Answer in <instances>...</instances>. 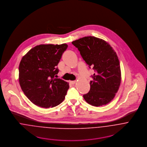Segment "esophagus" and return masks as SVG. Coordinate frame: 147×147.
Wrapping results in <instances>:
<instances>
[{
	"instance_id": "esophagus-1",
	"label": "esophagus",
	"mask_w": 147,
	"mask_h": 147,
	"mask_svg": "<svg viewBox=\"0 0 147 147\" xmlns=\"http://www.w3.org/2000/svg\"><path fill=\"white\" fill-rule=\"evenodd\" d=\"M76 81H72L69 82V83H70L71 84H74L76 83Z\"/></svg>"
}]
</instances>
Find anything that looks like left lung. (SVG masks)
Instances as JSON below:
<instances>
[{
	"label": "left lung",
	"instance_id": "1",
	"mask_svg": "<svg viewBox=\"0 0 147 147\" xmlns=\"http://www.w3.org/2000/svg\"><path fill=\"white\" fill-rule=\"evenodd\" d=\"M72 44L95 71L91 76L93 80L90 83V90L83 95L84 99L93 106L106 105L114 98L121 80L120 64L115 52L107 42L95 36H85Z\"/></svg>",
	"mask_w": 147,
	"mask_h": 147
}]
</instances>
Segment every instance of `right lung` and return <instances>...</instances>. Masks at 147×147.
<instances>
[{
    "mask_svg": "<svg viewBox=\"0 0 147 147\" xmlns=\"http://www.w3.org/2000/svg\"><path fill=\"white\" fill-rule=\"evenodd\" d=\"M66 44L41 45L30 49L19 65V82L24 94L33 104L49 108L64 100L69 86L56 78L58 65Z\"/></svg>",
    "mask_w": 147,
    "mask_h": 147,
    "instance_id": "right-lung-1",
    "label": "right lung"
}]
</instances>
